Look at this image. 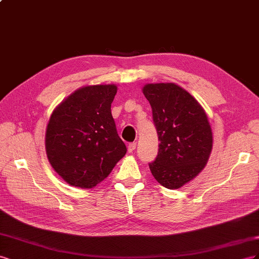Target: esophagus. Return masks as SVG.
Returning <instances> with one entry per match:
<instances>
[{
    "label": "esophagus",
    "instance_id": "obj_1",
    "mask_svg": "<svg viewBox=\"0 0 259 259\" xmlns=\"http://www.w3.org/2000/svg\"><path fill=\"white\" fill-rule=\"evenodd\" d=\"M136 147H137V143H130V144L128 145V152H129V153H132V152H134V151L136 150Z\"/></svg>",
    "mask_w": 259,
    "mask_h": 259
}]
</instances>
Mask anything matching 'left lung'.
<instances>
[{
    "mask_svg": "<svg viewBox=\"0 0 259 259\" xmlns=\"http://www.w3.org/2000/svg\"><path fill=\"white\" fill-rule=\"evenodd\" d=\"M150 102L159 145L149 164L162 187H183L201 172L212 149V132L204 108L176 83H147L142 89Z\"/></svg>",
    "mask_w": 259,
    "mask_h": 259,
    "instance_id": "8db88e82",
    "label": "left lung"
}]
</instances>
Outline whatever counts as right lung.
<instances>
[{
    "instance_id": "obj_1",
    "label": "right lung",
    "mask_w": 259,
    "mask_h": 259,
    "mask_svg": "<svg viewBox=\"0 0 259 259\" xmlns=\"http://www.w3.org/2000/svg\"><path fill=\"white\" fill-rule=\"evenodd\" d=\"M116 93L115 84L82 87L58 104L50 117L48 159L72 187H95L127 153L110 112Z\"/></svg>"
}]
</instances>
